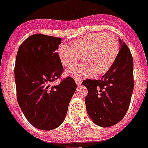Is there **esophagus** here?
Returning a JSON list of instances; mask_svg holds the SVG:
<instances>
[{
    "instance_id": "esophagus-1",
    "label": "esophagus",
    "mask_w": 148,
    "mask_h": 148,
    "mask_svg": "<svg viewBox=\"0 0 148 148\" xmlns=\"http://www.w3.org/2000/svg\"><path fill=\"white\" fill-rule=\"evenodd\" d=\"M75 83H76V84H77V85H80L81 83H82V80H81V79H75Z\"/></svg>"
}]
</instances>
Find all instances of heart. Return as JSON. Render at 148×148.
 <instances>
[{
  "mask_svg": "<svg viewBox=\"0 0 148 148\" xmlns=\"http://www.w3.org/2000/svg\"><path fill=\"white\" fill-rule=\"evenodd\" d=\"M72 45L59 44L57 55L61 63L67 68L73 66L80 56H83L84 63L66 71V75L79 79L93 76L96 73L98 75L108 73L119 52V40L111 33L89 34L74 40Z\"/></svg>",
  "mask_w": 148,
  "mask_h": 148,
  "instance_id": "b5f03b06",
  "label": "heart"
}]
</instances>
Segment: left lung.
Returning a JSON list of instances; mask_svg holds the SVG:
<instances>
[{"mask_svg":"<svg viewBox=\"0 0 148 148\" xmlns=\"http://www.w3.org/2000/svg\"><path fill=\"white\" fill-rule=\"evenodd\" d=\"M116 61L101 79H85L83 85L86 112L95 124L109 127L120 122L130 104L133 86V60L128 46L119 39Z\"/></svg>","mask_w":148,"mask_h":148,"instance_id":"left-lung-1","label":"left lung"}]
</instances>
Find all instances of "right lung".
I'll return each instance as SVG.
<instances>
[{
    "mask_svg": "<svg viewBox=\"0 0 148 148\" xmlns=\"http://www.w3.org/2000/svg\"><path fill=\"white\" fill-rule=\"evenodd\" d=\"M61 41L60 37L32 35L20 45L15 60L18 103L29 123L42 130L62 124L76 89L69 76L51 86L64 71L56 52Z\"/></svg>",
    "mask_w": 148,
    "mask_h": 148,
    "instance_id": "1",
    "label": "right lung"
}]
</instances>
